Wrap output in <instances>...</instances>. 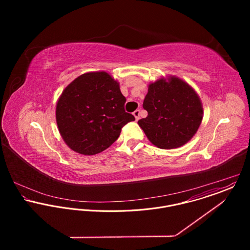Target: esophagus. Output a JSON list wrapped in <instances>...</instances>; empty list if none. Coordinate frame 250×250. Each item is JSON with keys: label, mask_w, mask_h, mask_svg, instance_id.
Returning <instances> with one entry per match:
<instances>
[{"label": "esophagus", "mask_w": 250, "mask_h": 250, "mask_svg": "<svg viewBox=\"0 0 250 250\" xmlns=\"http://www.w3.org/2000/svg\"><path fill=\"white\" fill-rule=\"evenodd\" d=\"M136 120H139L140 119V109H136L134 112H133Z\"/></svg>", "instance_id": "esophagus-1"}]
</instances>
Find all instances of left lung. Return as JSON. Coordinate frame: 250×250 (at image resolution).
<instances>
[{
  "label": "left lung",
  "mask_w": 250,
  "mask_h": 250,
  "mask_svg": "<svg viewBox=\"0 0 250 250\" xmlns=\"http://www.w3.org/2000/svg\"><path fill=\"white\" fill-rule=\"evenodd\" d=\"M143 106L148 115L138 123L148 140L162 149L177 148L190 141L203 118L197 93L174 76L150 83Z\"/></svg>",
  "instance_id": "obj_1"
}]
</instances>
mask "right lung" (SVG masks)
<instances>
[{
  "label": "right lung",
  "mask_w": 250,
  "mask_h": 250,
  "mask_svg": "<svg viewBox=\"0 0 250 250\" xmlns=\"http://www.w3.org/2000/svg\"><path fill=\"white\" fill-rule=\"evenodd\" d=\"M126 98L107 72L76 78L62 91L56 108L61 136L73 151L98 154L114 143L135 116L124 109Z\"/></svg>",
  "instance_id": "1"
}]
</instances>
